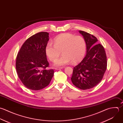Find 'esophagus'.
I'll return each mask as SVG.
<instances>
[{"mask_svg": "<svg viewBox=\"0 0 123 123\" xmlns=\"http://www.w3.org/2000/svg\"><path fill=\"white\" fill-rule=\"evenodd\" d=\"M62 68H55V70H59V69H62Z\"/></svg>", "mask_w": 123, "mask_h": 123, "instance_id": "34e87169", "label": "esophagus"}]
</instances>
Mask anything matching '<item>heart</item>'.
<instances>
[{
	"label": "heart",
	"instance_id": "b5f03b06",
	"mask_svg": "<svg viewBox=\"0 0 123 123\" xmlns=\"http://www.w3.org/2000/svg\"><path fill=\"white\" fill-rule=\"evenodd\" d=\"M54 44L48 43L45 52L49 59L55 61L61 54L63 55L56 60L55 67L64 66L71 62L73 64L80 62L84 58L86 51V44L84 39L80 36H76L69 33H64L57 36L54 40Z\"/></svg>",
	"mask_w": 123,
	"mask_h": 123
}]
</instances>
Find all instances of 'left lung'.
I'll return each instance as SVG.
<instances>
[{
    "label": "left lung",
    "mask_w": 123,
    "mask_h": 123,
    "mask_svg": "<svg viewBox=\"0 0 123 123\" xmlns=\"http://www.w3.org/2000/svg\"><path fill=\"white\" fill-rule=\"evenodd\" d=\"M86 44L87 53L82 61L73 68L71 78L77 88L88 90L96 86L103 79L107 68V57L104 47L94 36L79 31Z\"/></svg>",
    "instance_id": "1"
}]
</instances>
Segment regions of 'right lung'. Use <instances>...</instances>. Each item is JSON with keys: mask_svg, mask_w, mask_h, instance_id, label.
<instances>
[{"mask_svg": "<svg viewBox=\"0 0 123 123\" xmlns=\"http://www.w3.org/2000/svg\"><path fill=\"white\" fill-rule=\"evenodd\" d=\"M49 33L40 32L31 36L22 44L16 57L17 74L29 89L38 91L47 86L54 74L49 66L45 48L49 41Z\"/></svg>", "mask_w": 123, "mask_h": 123, "instance_id": "right-lung-1", "label": "right lung"}]
</instances>
